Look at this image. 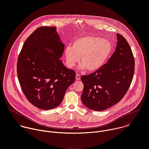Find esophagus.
I'll list each match as a JSON object with an SVG mask.
<instances>
[{"label":"esophagus","mask_w":149,"mask_h":149,"mask_svg":"<svg viewBox=\"0 0 149 149\" xmlns=\"http://www.w3.org/2000/svg\"><path fill=\"white\" fill-rule=\"evenodd\" d=\"M80 79H81V76H80V75L77 74V75H76V79H77V81H79V80H80Z\"/></svg>","instance_id":"esophagus-1"}]
</instances>
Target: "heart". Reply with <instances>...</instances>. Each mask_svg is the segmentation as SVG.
Here are the masks:
<instances>
[{"instance_id": "obj_1", "label": "heart", "mask_w": 149, "mask_h": 149, "mask_svg": "<svg viewBox=\"0 0 149 149\" xmlns=\"http://www.w3.org/2000/svg\"><path fill=\"white\" fill-rule=\"evenodd\" d=\"M112 49L111 42L105 38L96 36H85L75 40L72 46L65 47V56L70 68L80 61L81 70L95 71L100 69L108 60Z\"/></svg>"}]
</instances>
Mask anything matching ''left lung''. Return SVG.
I'll list each match as a JSON object with an SVG mask.
<instances>
[{
	"label": "left lung",
	"mask_w": 149,
	"mask_h": 149,
	"mask_svg": "<svg viewBox=\"0 0 149 149\" xmlns=\"http://www.w3.org/2000/svg\"><path fill=\"white\" fill-rule=\"evenodd\" d=\"M115 52L100 69L81 77L83 104L96 111H104L118 104L127 92L134 71V58L126 40L117 34Z\"/></svg>",
	"instance_id": "obj_1"
}]
</instances>
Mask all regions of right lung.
I'll use <instances>...</instances> for the list:
<instances>
[{
  "mask_svg": "<svg viewBox=\"0 0 149 149\" xmlns=\"http://www.w3.org/2000/svg\"><path fill=\"white\" fill-rule=\"evenodd\" d=\"M64 49L56 27L45 26L32 33L21 49L18 79L28 101L40 109L58 107L75 81V72L66 68L60 60Z\"/></svg>",
  "mask_w": 149,
  "mask_h": 149,
  "instance_id": "right-lung-1",
  "label": "right lung"
}]
</instances>
